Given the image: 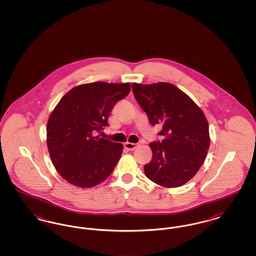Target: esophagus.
<instances>
[{
    "label": "esophagus",
    "instance_id": "esophagus-1",
    "mask_svg": "<svg viewBox=\"0 0 256 256\" xmlns=\"http://www.w3.org/2000/svg\"><path fill=\"white\" fill-rule=\"evenodd\" d=\"M139 146V144H136V143H130V142H126L124 143V148H126L128 150H134V148H136L137 146Z\"/></svg>",
    "mask_w": 256,
    "mask_h": 256
}]
</instances>
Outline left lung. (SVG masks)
Instances as JSON below:
<instances>
[{
    "label": "left lung",
    "mask_w": 256,
    "mask_h": 256,
    "mask_svg": "<svg viewBox=\"0 0 256 256\" xmlns=\"http://www.w3.org/2000/svg\"><path fill=\"white\" fill-rule=\"evenodd\" d=\"M132 90L150 122L162 126V141L150 143L152 158L144 166L146 178L167 188L188 182L202 167L210 145L204 113L172 84H132Z\"/></svg>",
    "instance_id": "8db88e82"
}]
</instances>
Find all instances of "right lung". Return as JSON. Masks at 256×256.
Instances as JSON below:
<instances>
[{"label":"right lung","instance_id":"1","mask_svg":"<svg viewBox=\"0 0 256 256\" xmlns=\"http://www.w3.org/2000/svg\"><path fill=\"white\" fill-rule=\"evenodd\" d=\"M130 92V84H86L68 91L52 111L47 146L54 168L67 182L91 188L110 176L122 145L95 134L108 126L111 110Z\"/></svg>","mask_w":256,"mask_h":256}]
</instances>
